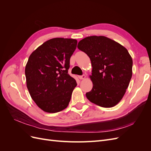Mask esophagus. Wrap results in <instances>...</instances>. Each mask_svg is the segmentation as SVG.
Segmentation results:
<instances>
[{
  "label": "esophagus",
  "mask_w": 151,
  "mask_h": 151,
  "mask_svg": "<svg viewBox=\"0 0 151 151\" xmlns=\"http://www.w3.org/2000/svg\"><path fill=\"white\" fill-rule=\"evenodd\" d=\"M79 79H84L86 78V76L85 75H83V76H78Z\"/></svg>",
  "instance_id": "34e87169"
}]
</instances>
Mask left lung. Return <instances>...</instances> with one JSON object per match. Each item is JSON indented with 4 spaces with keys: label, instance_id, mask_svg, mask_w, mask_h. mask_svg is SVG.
Listing matches in <instances>:
<instances>
[{
    "label": "left lung",
    "instance_id": "1",
    "mask_svg": "<svg viewBox=\"0 0 151 151\" xmlns=\"http://www.w3.org/2000/svg\"><path fill=\"white\" fill-rule=\"evenodd\" d=\"M93 67V88L86 96L99 106L111 108L120 101L132 76V58L122 45L103 36H88L77 45Z\"/></svg>",
    "mask_w": 151,
    "mask_h": 151
}]
</instances>
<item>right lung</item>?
<instances>
[{"instance_id": "add662e5", "label": "right lung", "mask_w": 151, "mask_h": 151, "mask_svg": "<svg viewBox=\"0 0 151 151\" xmlns=\"http://www.w3.org/2000/svg\"><path fill=\"white\" fill-rule=\"evenodd\" d=\"M77 44L74 39H50L28 58L25 67L27 88L35 103L45 112L60 111L70 101L77 83L68 70Z\"/></svg>"}]
</instances>
